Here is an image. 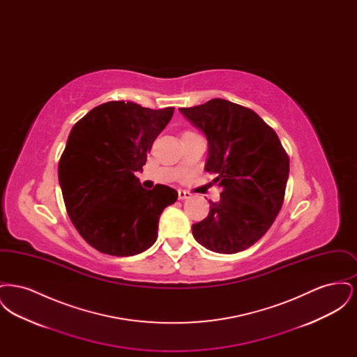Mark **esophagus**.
Returning a JSON list of instances; mask_svg holds the SVG:
<instances>
[{"mask_svg": "<svg viewBox=\"0 0 357 357\" xmlns=\"http://www.w3.org/2000/svg\"><path fill=\"white\" fill-rule=\"evenodd\" d=\"M191 197V194L188 192V191H186V190H178V198L179 199H187V198H190Z\"/></svg>", "mask_w": 357, "mask_h": 357, "instance_id": "esophagus-1", "label": "esophagus"}]
</instances>
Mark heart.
Wrapping results in <instances>:
<instances>
[{"label":"heart","mask_w":357,"mask_h":357,"mask_svg":"<svg viewBox=\"0 0 357 357\" xmlns=\"http://www.w3.org/2000/svg\"><path fill=\"white\" fill-rule=\"evenodd\" d=\"M185 134H190V131H187V132H185Z\"/></svg>","instance_id":"heart-1"}]
</instances>
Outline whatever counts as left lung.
I'll return each instance as SVG.
<instances>
[{
  "mask_svg": "<svg viewBox=\"0 0 357 357\" xmlns=\"http://www.w3.org/2000/svg\"><path fill=\"white\" fill-rule=\"evenodd\" d=\"M208 142L204 170L215 175L221 199L191 226L206 249L234 255L271 229L284 204L289 156L280 139L250 108L223 99L179 108Z\"/></svg>",
  "mask_w": 357,
  "mask_h": 357,
  "instance_id": "1",
  "label": "left lung"
}]
</instances>
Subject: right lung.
Returning a JSON list of instances; mask_svg holds the SVG:
<instances>
[{"label":"right lung","mask_w":357,"mask_h":357,"mask_svg":"<svg viewBox=\"0 0 357 357\" xmlns=\"http://www.w3.org/2000/svg\"><path fill=\"white\" fill-rule=\"evenodd\" d=\"M172 114L174 107L108 102L70 130L59 162L64 204L79 234L104 255L147 250L158 238L162 211L178 199L176 190L165 185L146 190L135 176Z\"/></svg>","instance_id":"add662e5"}]
</instances>
